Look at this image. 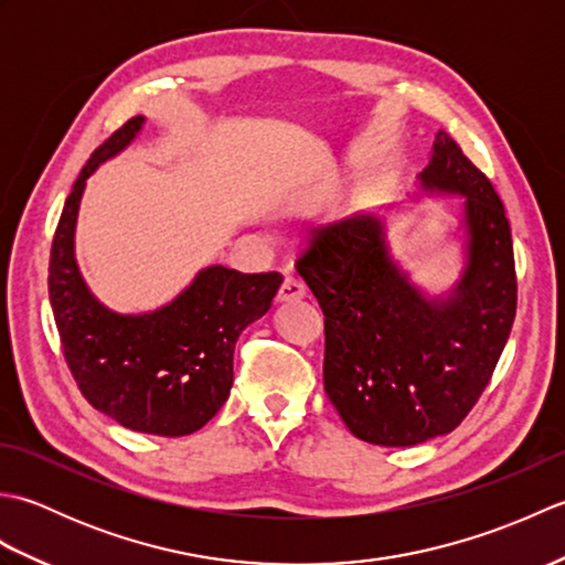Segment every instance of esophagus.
<instances>
[{
  "label": "esophagus",
  "instance_id": "34e87169",
  "mask_svg": "<svg viewBox=\"0 0 565 565\" xmlns=\"http://www.w3.org/2000/svg\"><path fill=\"white\" fill-rule=\"evenodd\" d=\"M306 296V286L303 281L294 279V276H286L279 286V294H276V301L279 303H289V301H298V298Z\"/></svg>",
  "mask_w": 565,
  "mask_h": 565
}]
</instances>
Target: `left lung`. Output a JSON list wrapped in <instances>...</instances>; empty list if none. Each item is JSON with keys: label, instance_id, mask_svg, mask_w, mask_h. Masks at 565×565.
Instances as JSON below:
<instances>
[{"label": "left lung", "instance_id": "8db88e82", "mask_svg": "<svg viewBox=\"0 0 565 565\" xmlns=\"http://www.w3.org/2000/svg\"><path fill=\"white\" fill-rule=\"evenodd\" d=\"M466 196L468 267L427 301L395 267L376 215L316 227L296 269L326 316V393L354 437L381 447L449 435L481 398L518 313L510 223L493 184L439 130L419 174Z\"/></svg>", "mask_w": 565, "mask_h": 565}]
</instances>
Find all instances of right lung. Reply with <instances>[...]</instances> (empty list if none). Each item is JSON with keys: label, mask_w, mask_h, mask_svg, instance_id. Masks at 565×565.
Listing matches in <instances>:
<instances>
[{"label": "right lung", "mask_w": 565, "mask_h": 565, "mask_svg": "<svg viewBox=\"0 0 565 565\" xmlns=\"http://www.w3.org/2000/svg\"><path fill=\"white\" fill-rule=\"evenodd\" d=\"M140 126L142 116H134L114 130L72 184L55 227L47 294L67 369L87 403L134 431L184 437L227 401L239 332L267 313L284 276L215 264L170 306L146 316L111 313L87 291L72 249L84 182Z\"/></svg>", "instance_id": "add662e5"}]
</instances>
